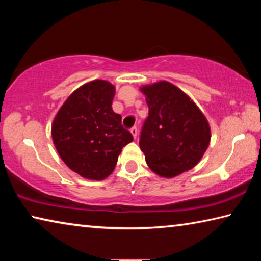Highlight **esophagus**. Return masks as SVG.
Masks as SVG:
<instances>
[{
  "label": "esophagus",
  "instance_id": "esophagus-1",
  "mask_svg": "<svg viewBox=\"0 0 261 261\" xmlns=\"http://www.w3.org/2000/svg\"><path fill=\"white\" fill-rule=\"evenodd\" d=\"M130 132L132 134V136H134V138L136 139V138H137V135H138V129H137V126L131 127V129H130Z\"/></svg>",
  "mask_w": 261,
  "mask_h": 261
}]
</instances>
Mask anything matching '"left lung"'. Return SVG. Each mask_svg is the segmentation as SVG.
<instances>
[{
    "mask_svg": "<svg viewBox=\"0 0 261 261\" xmlns=\"http://www.w3.org/2000/svg\"><path fill=\"white\" fill-rule=\"evenodd\" d=\"M148 116L139 145L148 167L175 177L197 165L210 145L208 122L189 96L168 82L144 86Z\"/></svg>",
    "mask_w": 261,
    "mask_h": 261,
    "instance_id": "obj_1",
    "label": "left lung"
}]
</instances>
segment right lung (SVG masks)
<instances>
[{"instance_id":"add662e5","label":"right lung","mask_w":261,"mask_h":261,"mask_svg":"<svg viewBox=\"0 0 261 261\" xmlns=\"http://www.w3.org/2000/svg\"><path fill=\"white\" fill-rule=\"evenodd\" d=\"M115 87L94 81L79 87L57 113L51 136L62 160L83 177L100 180L112 174L122 148L134 140L113 112Z\"/></svg>"}]
</instances>
